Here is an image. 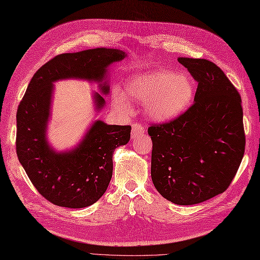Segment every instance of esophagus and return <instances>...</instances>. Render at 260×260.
Listing matches in <instances>:
<instances>
[{"instance_id":"obj_1","label":"esophagus","mask_w":260,"mask_h":260,"mask_svg":"<svg viewBox=\"0 0 260 260\" xmlns=\"http://www.w3.org/2000/svg\"><path fill=\"white\" fill-rule=\"evenodd\" d=\"M145 133V128L141 124H133L132 125V138L136 139Z\"/></svg>"}]
</instances>
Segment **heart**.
I'll return each mask as SVG.
<instances>
[{"label": "heart", "mask_w": 260, "mask_h": 260, "mask_svg": "<svg viewBox=\"0 0 260 260\" xmlns=\"http://www.w3.org/2000/svg\"><path fill=\"white\" fill-rule=\"evenodd\" d=\"M126 95L143 102L145 113L152 121L164 123L189 110L194 100L196 84L187 75L160 69L135 77L127 85ZM126 95L121 90H115V105L128 109Z\"/></svg>", "instance_id": "1"}]
</instances>
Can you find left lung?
<instances>
[{"label":"left lung","instance_id":"8db88e82","mask_svg":"<svg viewBox=\"0 0 260 260\" xmlns=\"http://www.w3.org/2000/svg\"><path fill=\"white\" fill-rule=\"evenodd\" d=\"M198 81L194 103L174 121L151 125V179L179 205L206 201L230 187L245 151L242 99L221 68L179 57Z\"/></svg>","mask_w":260,"mask_h":260}]
</instances>
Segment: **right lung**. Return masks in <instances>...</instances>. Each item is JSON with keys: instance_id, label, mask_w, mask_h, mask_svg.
<instances>
[{"instance_id": "obj_1", "label": "right lung", "mask_w": 260, "mask_h": 260, "mask_svg": "<svg viewBox=\"0 0 260 260\" xmlns=\"http://www.w3.org/2000/svg\"><path fill=\"white\" fill-rule=\"evenodd\" d=\"M127 56L112 48H94L61 54L45 63L31 78L18 105L16 152L31 183L52 204L82 209L95 203L109 187L113 172V152L131 138V126L93 122L82 141L70 150L56 151L47 138V126L54 82L80 79L98 82L102 94H109L108 67ZM95 110L104 98L93 95Z\"/></svg>"}]
</instances>
